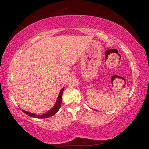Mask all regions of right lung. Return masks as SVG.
Instances as JSON below:
<instances>
[{"mask_svg": "<svg viewBox=\"0 0 149 149\" xmlns=\"http://www.w3.org/2000/svg\"><path fill=\"white\" fill-rule=\"evenodd\" d=\"M63 91H64V87L62 88L60 91V92L59 93L58 97L57 98L56 104H54V106L52 107L51 109H50L49 111H48L47 112L45 113V114H42V115H35V114H33V113H30L29 112H27V111H25L22 110V111L26 114L27 115L29 116L33 117V118H49L50 116H52L54 115L59 110L60 106H61V103H62V94H63Z\"/></svg>", "mask_w": 149, "mask_h": 149, "instance_id": "add662e5", "label": "right lung"}]
</instances>
